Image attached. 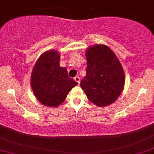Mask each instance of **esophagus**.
<instances>
[{
  "label": "esophagus",
  "instance_id": "1",
  "mask_svg": "<svg viewBox=\"0 0 154 154\" xmlns=\"http://www.w3.org/2000/svg\"><path fill=\"white\" fill-rule=\"evenodd\" d=\"M74 80H75L76 82H77L78 84H80V78L79 77H74Z\"/></svg>",
  "mask_w": 154,
  "mask_h": 154
}]
</instances>
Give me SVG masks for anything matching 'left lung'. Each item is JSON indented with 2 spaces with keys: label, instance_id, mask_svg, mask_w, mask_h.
<instances>
[{
  "label": "left lung",
  "instance_id": "1",
  "mask_svg": "<svg viewBox=\"0 0 154 154\" xmlns=\"http://www.w3.org/2000/svg\"><path fill=\"white\" fill-rule=\"evenodd\" d=\"M86 77L80 87L88 100L103 107L114 103L122 92L125 72L115 53L108 46L95 45L86 50Z\"/></svg>",
  "mask_w": 154,
  "mask_h": 154
}]
</instances>
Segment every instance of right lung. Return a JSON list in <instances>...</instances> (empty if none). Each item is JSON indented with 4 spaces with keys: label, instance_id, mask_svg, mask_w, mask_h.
<instances>
[{
    "label": "right lung",
    "instance_id": "obj_1",
    "mask_svg": "<svg viewBox=\"0 0 154 154\" xmlns=\"http://www.w3.org/2000/svg\"><path fill=\"white\" fill-rule=\"evenodd\" d=\"M60 60L57 51H48L40 56L32 69L31 87L37 100L45 106H58L77 85L68 76L67 69L60 67Z\"/></svg>",
    "mask_w": 154,
    "mask_h": 154
}]
</instances>
